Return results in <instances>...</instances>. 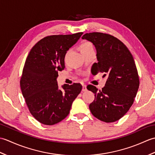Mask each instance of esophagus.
<instances>
[{
    "mask_svg": "<svg viewBox=\"0 0 155 155\" xmlns=\"http://www.w3.org/2000/svg\"><path fill=\"white\" fill-rule=\"evenodd\" d=\"M83 92H85V91H87V86L85 84H83Z\"/></svg>",
    "mask_w": 155,
    "mask_h": 155,
    "instance_id": "obj_1",
    "label": "esophagus"
}]
</instances>
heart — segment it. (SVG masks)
Returning <instances> with one entry per match:
<instances>
[{
    "label": "heart",
    "instance_id": "b5f03b06",
    "mask_svg": "<svg viewBox=\"0 0 155 155\" xmlns=\"http://www.w3.org/2000/svg\"><path fill=\"white\" fill-rule=\"evenodd\" d=\"M93 47V46H92V45L89 43V42H85V43H84L83 46H82V48H88V47Z\"/></svg>",
    "mask_w": 155,
    "mask_h": 155
}]
</instances>
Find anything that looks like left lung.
<instances>
[{"label": "left lung", "instance_id": "obj_1", "mask_svg": "<svg viewBox=\"0 0 155 155\" xmlns=\"http://www.w3.org/2000/svg\"><path fill=\"white\" fill-rule=\"evenodd\" d=\"M94 46L98 62L94 63V74L107 75L102 90L88 85L87 89L94 93L90 104L91 113L106 123L119 120L133 104L139 87V78L132 54L123 42L110 35L101 32L87 33L82 37Z\"/></svg>", "mask_w": 155, "mask_h": 155}]
</instances>
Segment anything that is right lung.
I'll list each match as a JSON object with an SVG mask.
<instances>
[{
    "label": "right lung",
    "instance_id": "add662e5",
    "mask_svg": "<svg viewBox=\"0 0 155 155\" xmlns=\"http://www.w3.org/2000/svg\"><path fill=\"white\" fill-rule=\"evenodd\" d=\"M83 32L52 35L41 39L29 52L21 79L23 97L31 114L41 123L53 125L68 116L82 90L79 83L59 88L58 71L64 68L67 52Z\"/></svg>",
    "mask_w": 155,
    "mask_h": 155
}]
</instances>
